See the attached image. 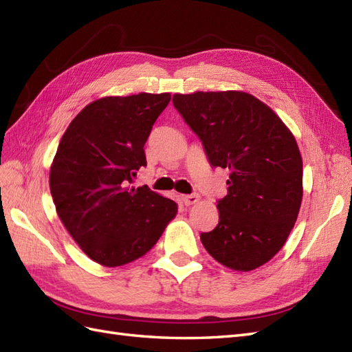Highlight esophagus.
Returning a JSON list of instances; mask_svg holds the SVG:
<instances>
[{
	"instance_id": "34e87169",
	"label": "esophagus",
	"mask_w": 352,
	"mask_h": 352,
	"mask_svg": "<svg viewBox=\"0 0 352 352\" xmlns=\"http://www.w3.org/2000/svg\"><path fill=\"white\" fill-rule=\"evenodd\" d=\"M197 201H199V195L197 193H192V195H184L183 196V202L186 206H190L195 205Z\"/></svg>"
}]
</instances>
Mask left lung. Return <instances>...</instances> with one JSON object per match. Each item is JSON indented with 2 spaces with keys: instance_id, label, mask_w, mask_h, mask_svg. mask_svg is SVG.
<instances>
[{
  "instance_id": "8db88e82",
  "label": "left lung",
  "mask_w": 352,
  "mask_h": 352,
  "mask_svg": "<svg viewBox=\"0 0 352 352\" xmlns=\"http://www.w3.org/2000/svg\"><path fill=\"white\" fill-rule=\"evenodd\" d=\"M173 102L211 166L229 169L219 224L201 233L205 250L241 272L265 265L285 244L300 210L303 168L293 133L245 92L177 94Z\"/></svg>"
}]
</instances>
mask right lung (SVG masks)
<instances>
[{"instance_id":"add662e5","label":"right lung","mask_w":352,"mask_h":352,"mask_svg":"<svg viewBox=\"0 0 352 352\" xmlns=\"http://www.w3.org/2000/svg\"><path fill=\"white\" fill-rule=\"evenodd\" d=\"M169 94L101 98L69 123L50 168L60 221L85 253L108 267L144 256L178 205L148 186L131 187L147 165L144 144Z\"/></svg>"}]
</instances>
